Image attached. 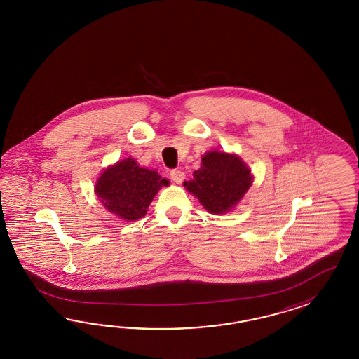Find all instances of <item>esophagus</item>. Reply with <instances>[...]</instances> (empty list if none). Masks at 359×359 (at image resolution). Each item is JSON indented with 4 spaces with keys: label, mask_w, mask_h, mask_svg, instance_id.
Returning <instances> with one entry per match:
<instances>
[{
    "label": "esophagus",
    "mask_w": 359,
    "mask_h": 359,
    "mask_svg": "<svg viewBox=\"0 0 359 359\" xmlns=\"http://www.w3.org/2000/svg\"><path fill=\"white\" fill-rule=\"evenodd\" d=\"M170 177H171V180L175 182L176 184H180L183 180H184L185 175L183 171H180V170H172L171 172H170Z\"/></svg>",
    "instance_id": "obj_1"
}]
</instances>
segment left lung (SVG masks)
<instances>
[{
    "instance_id": "1",
    "label": "left lung",
    "mask_w": 359,
    "mask_h": 359,
    "mask_svg": "<svg viewBox=\"0 0 359 359\" xmlns=\"http://www.w3.org/2000/svg\"><path fill=\"white\" fill-rule=\"evenodd\" d=\"M252 183L250 168L234 154L209 151L194 179L184 182L188 192L196 196L209 213L222 215L231 210Z\"/></svg>"
}]
</instances>
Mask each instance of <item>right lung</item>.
Listing matches in <instances>:
<instances>
[{"label": "right lung", "instance_id": "obj_1", "mask_svg": "<svg viewBox=\"0 0 359 359\" xmlns=\"http://www.w3.org/2000/svg\"><path fill=\"white\" fill-rule=\"evenodd\" d=\"M167 183L156 171L142 168L133 158H128L101 174L95 192L110 213L135 221L146 216L152 198Z\"/></svg>", "mask_w": 359, "mask_h": 359}]
</instances>
